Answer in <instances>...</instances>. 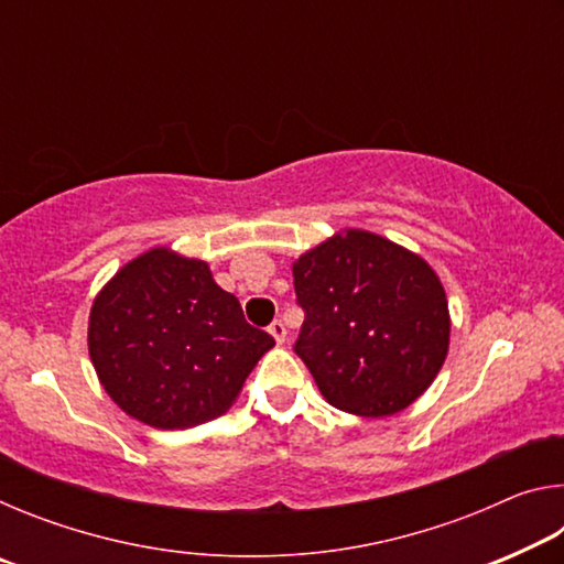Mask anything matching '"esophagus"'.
Instances as JSON below:
<instances>
[{"instance_id": "34e87169", "label": "esophagus", "mask_w": 564, "mask_h": 564, "mask_svg": "<svg viewBox=\"0 0 564 564\" xmlns=\"http://www.w3.org/2000/svg\"><path fill=\"white\" fill-rule=\"evenodd\" d=\"M269 333L273 336V340L279 343V346H283V343H285V326L281 321H273L269 326Z\"/></svg>"}]
</instances>
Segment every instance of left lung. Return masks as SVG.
<instances>
[{"mask_svg":"<svg viewBox=\"0 0 564 564\" xmlns=\"http://www.w3.org/2000/svg\"><path fill=\"white\" fill-rule=\"evenodd\" d=\"M293 285L305 311L295 352L333 408L395 415L441 373L451 311L423 256L346 228L293 261Z\"/></svg>","mask_w":564,"mask_h":564,"instance_id":"1","label":"left lung"}]
</instances>
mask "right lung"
Returning <instances> with one entry per match:
<instances>
[{"label":"right lung","mask_w":564,"mask_h":564,"mask_svg":"<svg viewBox=\"0 0 564 564\" xmlns=\"http://www.w3.org/2000/svg\"><path fill=\"white\" fill-rule=\"evenodd\" d=\"M89 358L123 413L161 431L224 415L273 338L248 326L206 261L166 246L113 273L91 303Z\"/></svg>","instance_id":"add662e5"}]
</instances>
